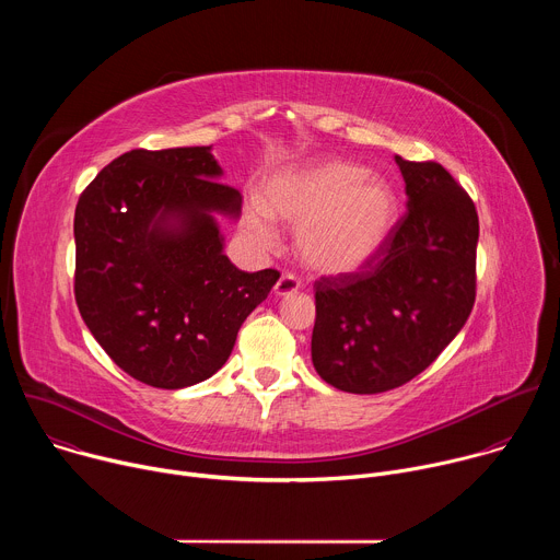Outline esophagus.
Masks as SVG:
<instances>
[{
    "label": "esophagus",
    "mask_w": 560,
    "mask_h": 560,
    "mask_svg": "<svg viewBox=\"0 0 560 560\" xmlns=\"http://www.w3.org/2000/svg\"><path fill=\"white\" fill-rule=\"evenodd\" d=\"M299 290V279L294 275H281V279L275 283L277 296H290Z\"/></svg>",
    "instance_id": "obj_1"
}]
</instances>
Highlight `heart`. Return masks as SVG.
I'll use <instances>...</instances> for the list:
<instances>
[{
  "label": "heart",
  "instance_id": "obj_1",
  "mask_svg": "<svg viewBox=\"0 0 560 560\" xmlns=\"http://www.w3.org/2000/svg\"><path fill=\"white\" fill-rule=\"evenodd\" d=\"M275 219L296 228L301 261L326 277L365 268L387 244L396 223V192L370 168L348 159L277 173L246 208L248 230L270 242Z\"/></svg>",
  "mask_w": 560,
  "mask_h": 560
}]
</instances>
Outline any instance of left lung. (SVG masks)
<instances>
[{"label":"left lung","mask_w":560,"mask_h":560,"mask_svg":"<svg viewBox=\"0 0 560 560\" xmlns=\"http://www.w3.org/2000/svg\"><path fill=\"white\" fill-rule=\"evenodd\" d=\"M408 212L359 272L322 277L312 363L352 394L394 389L421 374L460 332L476 296L478 214L434 162L394 156Z\"/></svg>","instance_id":"1"}]
</instances>
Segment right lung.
Segmentation results:
<instances>
[{
    "mask_svg": "<svg viewBox=\"0 0 560 560\" xmlns=\"http://www.w3.org/2000/svg\"><path fill=\"white\" fill-rule=\"evenodd\" d=\"M210 145L130 150L74 210V299L106 354L132 378L182 389L228 361L277 270L244 272L223 253L217 217L242 195L221 184Z\"/></svg>",
    "mask_w": 560,
    "mask_h": 560,
    "instance_id": "1",
    "label": "right lung"
}]
</instances>
